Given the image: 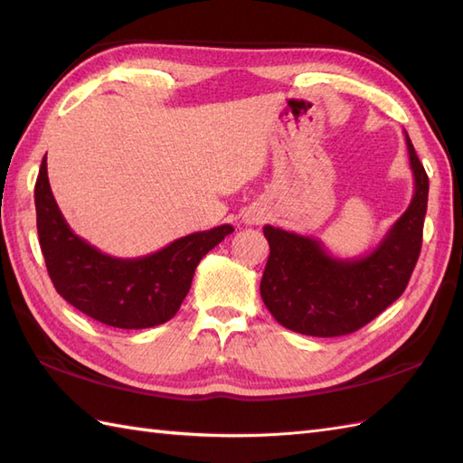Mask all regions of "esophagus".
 <instances>
[{
    "label": "esophagus",
    "mask_w": 463,
    "mask_h": 463,
    "mask_svg": "<svg viewBox=\"0 0 463 463\" xmlns=\"http://www.w3.org/2000/svg\"><path fill=\"white\" fill-rule=\"evenodd\" d=\"M254 221H257V219H247V222H254Z\"/></svg>",
    "instance_id": "1"
}]
</instances>
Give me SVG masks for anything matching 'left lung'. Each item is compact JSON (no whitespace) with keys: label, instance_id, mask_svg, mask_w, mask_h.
<instances>
[{"label":"left lung","instance_id":"obj_1","mask_svg":"<svg viewBox=\"0 0 463 463\" xmlns=\"http://www.w3.org/2000/svg\"><path fill=\"white\" fill-rule=\"evenodd\" d=\"M414 196L386 237L358 259H338L312 237L264 226L270 254L260 297L284 328L332 338L356 332L402 297L421 249L430 181L406 133Z\"/></svg>","mask_w":463,"mask_h":463}]
</instances>
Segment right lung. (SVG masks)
Returning <instances> with one entry per match:
<instances>
[{"instance_id": "1", "label": "right lung", "mask_w": 463, "mask_h": 463, "mask_svg": "<svg viewBox=\"0 0 463 463\" xmlns=\"http://www.w3.org/2000/svg\"><path fill=\"white\" fill-rule=\"evenodd\" d=\"M37 234L55 290L87 317L107 326L139 330L171 320L191 288L196 264L231 224L176 239L139 259H115L71 231L53 199L47 159L35 183Z\"/></svg>"}]
</instances>
